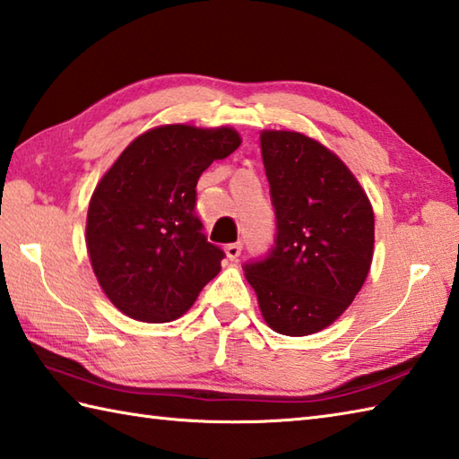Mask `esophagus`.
<instances>
[{
    "instance_id": "1",
    "label": "esophagus",
    "mask_w": 459,
    "mask_h": 459,
    "mask_svg": "<svg viewBox=\"0 0 459 459\" xmlns=\"http://www.w3.org/2000/svg\"><path fill=\"white\" fill-rule=\"evenodd\" d=\"M240 250H242L240 242H232V245L224 247V255H227L229 260H237L240 256Z\"/></svg>"
}]
</instances>
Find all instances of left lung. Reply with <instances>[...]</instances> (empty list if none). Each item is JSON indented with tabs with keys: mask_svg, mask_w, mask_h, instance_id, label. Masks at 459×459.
Returning <instances> with one entry per match:
<instances>
[{
	"mask_svg": "<svg viewBox=\"0 0 459 459\" xmlns=\"http://www.w3.org/2000/svg\"><path fill=\"white\" fill-rule=\"evenodd\" d=\"M260 151L276 212V245L245 266L268 326L308 336L342 316L370 273L374 209L334 151L299 131L264 129Z\"/></svg>",
	"mask_w": 459,
	"mask_h": 459,
	"instance_id": "1",
	"label": "left lung"
}]
</instances>
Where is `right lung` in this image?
<instances>
[{
    "instance_id": "obj_1",
    "label": "right lung",
    "mask_w": 459,
    "mask_h": 459,
    "mask_svg": "<svg viewBox=\"0 0 459 459\" xmlns=\"http://www.w3.org/2000/svg\"><path fill=\"white\" fill-rule=\"evenodd\" d=\"M232 127L159 125L133 139L89 201L85 245L97 282L125 316L181 318L221 273L224 253L195 214L196 181L240 147Z\"/></svg>"
}]
</instances>
